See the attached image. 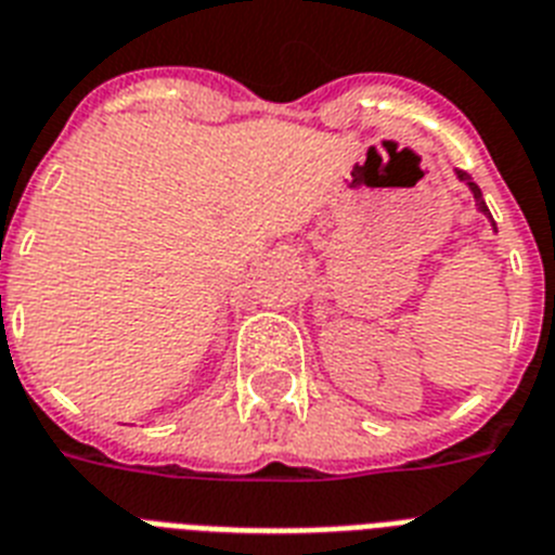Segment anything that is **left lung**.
<instances>
[{
    "instance_id": "1",
    "label": "left lung",
    "mask_w": 555,
    "mask_h": 555,
    "mask_svg": "<svg viewBox=\"0 0 555 555\" xmlns=\"http://www.w3.org/2000/svg\"><path fill=\"white\" fill-rule=\"evenodd\" d=\"M456 176H459V182H465L467 188H470V193H473V199H476V207H479L481 214L488 216L490 222H493V216H490V210H488V205H485V199H481V191H479V184L473 182L470 176L465 173V170H456ZM493 231H496V222H493Z\"/></svg>"
}]
</instances>
